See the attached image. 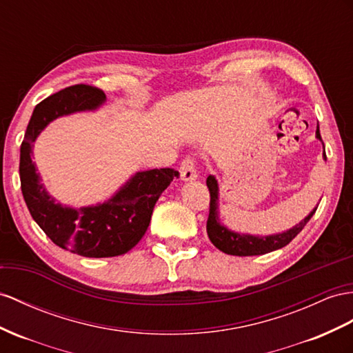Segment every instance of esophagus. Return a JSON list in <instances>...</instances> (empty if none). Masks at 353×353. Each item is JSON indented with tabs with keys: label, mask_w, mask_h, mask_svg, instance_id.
Here are the masks:
<instances>
[{
	"label": "esophagus",
	"mask_w": 353,
	"mask_h": 353,
	"mask_svg": "<svg viewBox=\"0 0 353 353\" xmlns=\"http://www.w3.org/2000/svg\"><path fill=\"white\" fill-rule=\"evenodd\" d=\"M179 171H180V180H183V182H191V180L196 179V168L194 165L192 158H185Z\"/></svg>",
	"instance_id": "obj_1"
}]
</instances>
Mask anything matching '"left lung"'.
I'll return each mask as SVG.
<instances>
[{
    "mask_svg": "<svg viewBox=\"0 0 353 353\" xmlns=\"http://www.w3.org/2000/svg\"><path fill=\"white\" fill-rule=\"evenodd\" d=\"M316 139L322 141L321 132H319V123L316 128ZM323 159L327 161V155H325L323 148ZM207 188L210 191V212L209 219H207V234L213 245L222 250L223 254L236 255V256H254V255H264L268 252H273L277 249H282L286 245L291 243L296 237L298 232L305 227V223L310 221L312 216L314 214V209L305 216V218L296 223L295 227L289 228L288 231L271 234V236H252V234H241L236 232L225 225L219 219V185L214 176L207 177Z\"/></svg>",
    "mask_w": 353,
    "mask_h": 353,
    "instance_id": "obj_1",
    "label": "left lung"
}]
</instances>
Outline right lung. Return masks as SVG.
I'll list each match as a JSON object with an SVG mask.
<instances>
[{"instance_id":"right-lung-1","label":"right lung","mask_w":353,"mask_h":353,"mask_svg":"<svg viewBox=\"0 0 353 353\" xmlns=\"http://www.w3.org/2000/svg\"><path fill=\"white\" fill-rule=\"evenodd\" d=\"M104 103V92L94 86L62 89L35 105L21 144V188L32 219L57 246L88 258H110L131 250L146 232L158 198L179 177L173 168L139 171L104 203L79 209L58 203L32 162L34 141L58 117L94 112Z\"/></svg>"}]
</instances>
